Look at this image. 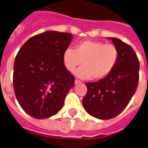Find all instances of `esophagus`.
<instances>
[{
	"label": "esophagus",
	"instance_id": "obj_1",
	"mask_svg": "<svg viewBox=\"0 0 148 148\" xmlns=\"http://www.w3.org/2000/svg\"><path fill=\"white\" fill-rule=\"evenodd\" d=\"M79 83H81V81L79 79H75V84H79Z\"/></svg>",
	"mask_w": 148,
	"mask_h": 148
}]
</instances>
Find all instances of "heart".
Here are the masks:
<instances>
[{"label": "heart", "mask_w": 148, "mask_h": 148, "mask_svg": "<svg viewBox=\"0 0 148 148\" xmlns=\"http://www.w3.org/2000/svg\"><path fill=\"white\" fill-rule=\"evenodd\" d=\"M119 58V49L114 44L86 40L75 44L74 50L66 49L62 54V62L70 73H74L82 64L83 67L75 72V75L83 79L98 80L112 73Z\"/></svg>", "instance_id": "obj_1"}]
</instances>
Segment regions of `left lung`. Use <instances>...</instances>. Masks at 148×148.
<instances>
[{
    "label": "left lung",
    "instance_id": "left-lung-1",
    "mask_svg": "<svg viewBox=\"0 0 148 148\" xmlns=\"http://www.w3.org/2000/svg\"><path fill=\"white\" fill-rule=\"evenodd\" d=\"M119 52L115 69L105 78L86 83L87 93L83 106L89 114L99 119H110L120 114L130 101L137 88L140 62L129 44L108 37Z\"/></svg>",
    "mask_w": 148,
    "mask_h": 148
}]
</instances>
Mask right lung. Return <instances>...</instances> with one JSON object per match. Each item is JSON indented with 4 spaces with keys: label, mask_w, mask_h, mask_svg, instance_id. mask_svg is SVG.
<instances>
[{
    "label": "right lung",
    "mask_w": 148,
    "mask_h": 148,
    "mask_svg": "<svg viewBox=\"0 0 148 148\" xmlns=\"http://www.w3.org/2000/svg\"><path fill=\"white\" fill-rule=\"evenodd\" d=\"M72 40L71 33L46 31L29 39L18 52L13 87L20 106L32 117L56 115L74 86L75 78L62 62Z\"/></svg>",
    "instance_id": "add662e5"
}]
</instances>
